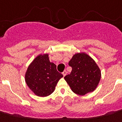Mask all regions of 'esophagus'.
<instances>
[{
  "label": "esophagus",
  "instance_id": "34e87169",
  "mask_svg": "<svg viewBox=\"0 0 122 122\" xmlns=\"http://www.w3.org/2000/svg\"><path fill=\"white\" fill-rule=\"evenodd\" d=\"M62 75H63V76H66V74H67V72H66V71H64L62 72Z\"/></svg>",
  "mask_w": 122,
  "mask_h": 122
}]
</instances>
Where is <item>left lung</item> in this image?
I'll return each mask as SVG.
<instances>
[{"label":"left lung","mask_w":122,"mask_h":122,"mask_svg":"<svg viewBox=\"0 0 122 122\" xmlns=\"http://www.w3.org/2000/svg\"><path fill=\"white\" fill-rule=\"evenodd\" d=\"M69 65L72 71L64 79L74 93L83 96L95 90L101 80V72L92 57L85 53H77L73 55Z\"/></svg>","instance_id":"8db88e82"}]
</instances>
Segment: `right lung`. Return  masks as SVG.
Wrapping results in <instances>:
<instances>
[{
  "label": "right lung",
  "mask_w": 122,
  "mask_h": 122,
  "mask_svg": "<svg viewBox=\"0 0 122 122\" xmlns=\"http://www.w3.org/2000/svg\"><path fill=\"white\" fill-rule=\"evenodd\" d=\"M63 77L56 66L51 62L48 53L40 54L29 65L25 74V81L30 90L40 97L50 95L57 83Z\"/></svg>",
  "instance_id": "right-lung-1"
}]
</instances>
